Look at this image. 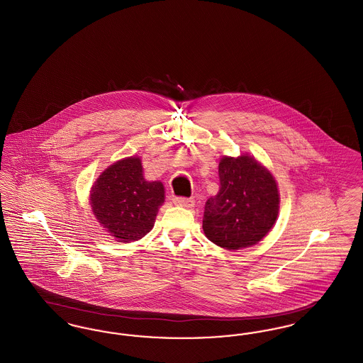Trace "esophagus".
Returning <instances> with one entry per match:
<instances>
[{
    "label": "esophagus",
    "instance_id": "esophagus-1",
    "mask_svg": "<svg viewBox=\"0 0 363 363\" xmlns=\"http://www.w3.org/2000/svg\"><path fill=\"white\" fill-rule=\"evenodd\" d=\"M173 203L175 206L191 208L194 206V199H188V197H174Z\"/></svg>",
    "mask_w": 363,
    "mask_h": 363
}]
</instances>
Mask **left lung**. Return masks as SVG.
I'll return each instance as SVG.
<instances>
[{"mask_svg":"<svg viewBox=\"0 0 363 363\" xmlns=\"http://www.w3.org/2000/svg\"><path fill=\"white\" fill-rule=\"evenodd\" d=\"M220 188L204 208L208 240L228 250L256 245L272 228L279 212L275 178L250 156H225L219 163Z\"/></svg>","mask_w":363,"mask_h":363,"instance_id":"obj_1","label":"left lung"}]
</instances>
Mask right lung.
<instances>
[{
  "label": "right lung",
  "instance_id": "obj_1",
  "mask_svg": "<svg viewBox=\"0 0 363 363\" xmlns=\"http://www.w3.org/2000/svg\"><path fill=\"white\" fill-rule=\"evenodd\" d=\"M94 215L120 242L141 240L155 225L164 201L162 182H147L138 157L120 160L99 175L91 190Z\"/></svg>",
  "mask_w": 363,
  "mask_h": 363
}]
</instances>
